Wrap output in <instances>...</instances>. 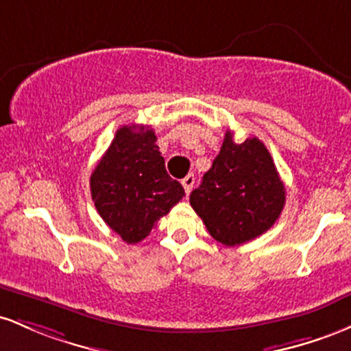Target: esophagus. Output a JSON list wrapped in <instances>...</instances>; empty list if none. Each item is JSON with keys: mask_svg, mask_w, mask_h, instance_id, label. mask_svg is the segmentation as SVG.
Segmentation results:
<instances>
[{"mask_svg": "<svg viewBox=\"0 0 351 351\" xmlns=\"http://www.w3.org/2000/svg\"><path fill=\"white\" fill-rule=\"evenodd\" d=\"M194 182H195V177L192 174H189L187 177H184L182 179V186H184V191H186V194L189 195L191 194L192 187H194Z\"/></svg>", "mask_w": 351, "mask_h": 351, "instance_id": "obj_1", "label": "esophagus"}]
</instances>
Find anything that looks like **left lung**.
Listing matches in <instances>:
<instances>
[{
  "instance_id": "8db88e82",
  "label": "left lung",
  "mask_w": 351,
  "mask_h": 351,
  "mask_svg": "<svg viewBox=\"0 0 351 351\" xmlns=\"http://www.w3.org/2000/svg\"><path fill=\"white\" fill-rule=\"evenodd\" d=\"M191 206L217 242L242 245L277 222L285 206V186L261 139L237 144L227 131L202 184L192 191Z\"/></svg>"
}]
</instances>
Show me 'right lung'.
I'll use <instances>...</instances> for the list:
<instances>
[{
	"label": "right lung",
	"instance_id": "obj_1",
	"mask_svg": "<svg viewBox=\"0 0 351 351\" xmlns=\"http://www.w3.org/2000/svg\"><path fill=\"white\" fill-rule=\"evenodd\" d=\"M157 137L145 125H123L90 174L97 214L124 242L137 243L186 195L165 171Z\"/></svg>",
	"mask_w": 351,
	"mask_h": 351
}]
</instances>
